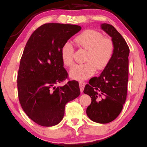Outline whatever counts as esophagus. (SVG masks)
<instances>
[{"mask_svg":"<svg viewBox=\"0 0 147 147\" xmlns=\"http://www.w3.org/2000/svg\"><path fill=\"white\" fill-rule=\"evenodd\" d=\"M85 84L86 83L83 81H81V82H79V86H80V90L81 92H83L84 90V86H85Z\"/></svg>","mask_w":147,"mask_h":147,"instance_id":"34e87169","label":"esophagus"}]
</instances>
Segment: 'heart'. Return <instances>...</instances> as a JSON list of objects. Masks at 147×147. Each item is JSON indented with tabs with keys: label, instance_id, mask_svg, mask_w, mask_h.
<instances>
[{
	"label": "heart",
	"instance_id": "b5f03b06",
	"mask_svg": "<svg viewBox=\"0 0 147 147\" xmlns=\"http://www.w3.org/2000/svg\"><path fill=\"white\" fill-rule=\"evenodd\" d=\"M75 41L87 53L84 58L85 63L76 65L70 70L69 75L78 80L86 79L95 73L106 68L113 59L115 53V44L113 40L104 37L100 32L93 29L84 30L76 37ZM74 48L71 42L64 43L61 49L63 63L67 67L74 64Z\"/></svg>",
	"mask_w": 147,
	"mask_h": 147
}]
</instances>
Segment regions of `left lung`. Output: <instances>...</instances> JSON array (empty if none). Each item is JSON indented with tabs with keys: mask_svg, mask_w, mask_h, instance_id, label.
Wrapping results in <instances>:
<instances>
[{
	"mask_svg": "<svg viewBox=\"0 0 147 147\" xmlns=\"http://www.w3.org/2000/svg\"><path fill=\"white\" fill-rule=\"evenodd\" d=\"M101 28L112 37L114 55L100 76L90 78L83 92L91 98V103L86 109L88 118L96 123L105 124L114 121L119 115L126 101L130 50L114 26L104 23Z\"/></svg>",
	"mask_w": 147,
	"mask_h": 147,
	"instance_id": "left-lung-1",
	"label": "left lung"
}]
</instances>
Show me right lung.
I'll list each match as a JSON object with an SVG mask.
<instances>
[{"label":"right lung","mask_w":147,"mask_h":147,"mask_svg":"<svg viewBox=\"0 0 147 147\" xmlns=\"http://www.w3.org/2000/svg\"><path fill=\"white\" fill-rule=\"evenodd\" d=\"M80 30V26L74 24H42L34 30L24 47L17 76L18 99L24 113L39 125L59 124L66 104L80 95L76 80H69L63 86L55 87V84L69 78L61 49Z\"/></svg>","instance_id":"obj_1"}]
</instances>
